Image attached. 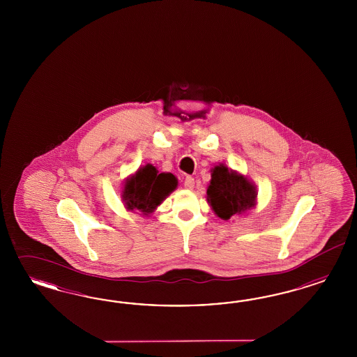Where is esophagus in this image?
Instances as JSON below:
<instances>
[{
    "label": "esophagus",
    "instance_id": "obj_1",
    "mask_svg": "<svg viewBox=\"0 0 357 357\" xmlns=\"http://www.w3.org/2000/svg\"><path fill=\"white\" fill-rule=\"evenodd\" d=\"M195 185V179L192 176H185V179H184V187L187 188V190H192Z\"/></svg>",
    "mask_w": 357,
    "mask_h": 357
}]
</instances>
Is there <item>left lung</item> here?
<instances>
[{
    "instance_id": "8db88e82",
    "label": "left lung",
    "mask_w": 357,
    "mask_h": 357,
    "mask_svg": "<svg viewBox=\"0 0 357 357\" xmlns=\"http://www.w3.org/2000/svg\"><path fill=\"white\" fill-rule=\"evenodd\" d=\"M255 187L243 175L229 172L224 165L213 169L206 199L220 218L229 220L250 209L255 206Z\"/></svg>"
}]
</instances>
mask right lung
I'll return each instance as SVG.
<instances>
[{"instance_id": "obj_1", "label": "right lung", "mask_w": 357, "mask_h": 357, "mask_svg": "<svg viewBox=\"0 0 357 357\" xmlns=\"http://www.w3.org/2000/svg\"><path fill=\"white\" fill-rule=\"evenodd\" d=\"M176 184L173 174H160L153 165H146L124 184L123 200L130 211L148 215L173 192Z\"/></svg>"}]
</instances>
